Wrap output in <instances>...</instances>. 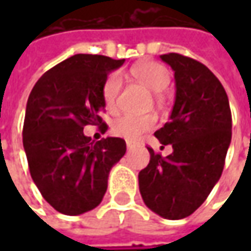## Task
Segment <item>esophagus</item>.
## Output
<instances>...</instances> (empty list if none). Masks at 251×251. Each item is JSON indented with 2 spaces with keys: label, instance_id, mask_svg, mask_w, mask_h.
<instances>
[{
  "label": "esophagus",
  "instance_id": "esophagus-1",
  "mask_svg": "<svg viewBox=\"0 0 251 251\" xmlns=\"http://www.w3.org/2000/svg\"><path fill=\"white\" fill-rule=\"evenodd\" d=\"M135 148V142H132V141H127V150L131 151Z\"/></svg>",
  "mask_w": 251,
  "mask_h": 251
}]
</instances>
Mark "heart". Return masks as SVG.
Here are the masks:
<instances>
[{
	"instance_id": "1",
	"label": "heart",
	"mask_w": 251,
	"mask_h": 251,
	"mask_svg": "<svg viewBox=\"0 0 251 251\" xmlns=\"http://www.w3.org/2000/svg\"><path fill=\"white\" fill-rule=\"evenodd\" d=\"M134 75L142 85H145L150 91L159 92L165 91L170 82V74L159 63L141 64L134 71ZM123 86V78L119 73H113L107 76L103 85V99L109 109H114L117 98L120 95ZM155 117L152 116H121L113 123L111 131L116 137H120L127 141H138L141 135L155 127Z\"/></svg>"
}]
</instances>
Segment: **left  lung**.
Instances as JSON below:
<instances>
[{
    "label": "left lung",
    "mask_w": 251,
    "mask_h": 251,
    "mask_svg": "<svg viewBox=\"0 0 251 251\" xmlns=\"http://www.w3.org/2000/svg\"><path fill=\"white\" fill-rule=\"evenodd\" d=\"M160 58L175 71L176 99L170 121L155 137L173 152L163 158L148 148L150 163L138 175L140 193L155 214L183 219L207 200L222 175L232 114L222 83L204 64L177 53Z\"/></svg>",
    "instance_id": "1"
}]
</instances>
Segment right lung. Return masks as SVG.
I'll return each instance as SVG.
<instances>
[{
    "mask_svg": "<svg viewBox=\"0 0 251 251\" xmlns=\"http://www.w3.org/2000/svg\"><path fill=\"white\" fill-rule=\"evenodd\" d=\"M124 64L98 54H75L42 75L29 95L24 148L30 176L43 198L64 215L96 208L107 190L111 168L124 156L126 141L107 137L95 142L83 127L107 126L103 85Z\"/></svg>",
    "mask_w": 251,
    "mask_h": 251,
    "instance_id": "add662e5",
    "label": "right lung"
}]
</instances>
